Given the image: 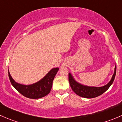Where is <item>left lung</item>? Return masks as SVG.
Returning <instances> with one entry per match:
<instances>
[{"label": "left lung", "instance_id": "obj_1", "mask_svg": "<svg viewBox=\"0 0 122 122\" xmlns=\"http://www.w3.org/2000/svg\"><path fill=\"white\" fill-rule=\"evenodd\" d=\"M116 72V65L114 68V74L110 81L105 86L102 87H94V86H88L82 84L81 83L77 82L70 72L68 74L69 83L72 91L76 94L82 97L92 99L99 96L101 94L104 93L107 90L108 88L111 86L115 78Z\"/></svg>", "mask_w": 122, "mask_h": 122}]
</instances>
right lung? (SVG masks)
<instances>
[{"instance_id":"obj_1","label":"right lung","mask_w":122,"mask_h":122,"mask_svg":"<svg viewBox=\"0 0 122 122\" xmlns=\"http://www.w3.org/2000/svg\"><path fill=\"white\" fill-rule=\"evenodd\" d=\"M58 69V67L52 68L41 80L29 85H24L16 82L10 74L9 70L8 75L11 84L19 93L26 97L36 99L45 97L50 93L54 77Z\"/></svg>"}]
</instances>
